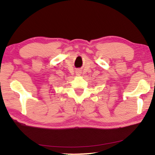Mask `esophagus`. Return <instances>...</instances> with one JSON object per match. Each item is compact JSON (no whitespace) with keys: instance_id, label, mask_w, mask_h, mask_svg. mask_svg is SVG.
I'll use <instances>...</instances> for the list:
<instances>
[{"instance_id":"34e87169","label":"esophagus","mask_w":155,"mask_h":155,"mask_svg":"<svg viewBox=\"0 0 155 155\" xmlns=\"http://www.w3.org/2000/svg\"><path fill=\"white\" fill-rule=\"evenodd\" d=\"M80 73H81V72H77V75H79V74H81Z\"/></svg>"}]
</instances>
